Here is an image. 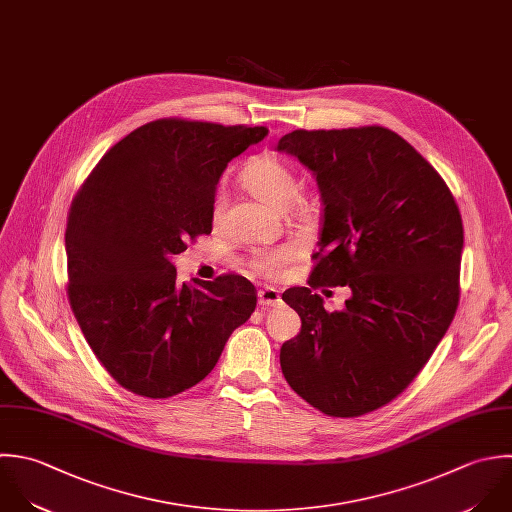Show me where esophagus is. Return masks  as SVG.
Listing matches in <instances>:
<instances>
[{
  "instance_id": "34e87169",
  "label": "esophagus",
  "mask_w": 512,
  "mask_h": 512,
  "mask_svg": "<svg viewBox=\"0 0 512 512\" xmlns=\"http://www.w3.org/2000/svg\"><path fill=\"white\" fill-rule=\"evenodd\" d=\"M257 299H259V305H261V307H275V305L281 303V295H279V291L273 289V287L261 289V291L257 293Z\"/></svg>"
}]
</instances>
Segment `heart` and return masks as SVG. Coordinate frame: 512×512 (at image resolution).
I'll list each match as a JSON object with an SVG mask.
<instances>
[{
	"label": "heart",
	"instance_id": "b5f03b06",
	"mask_svg": "<svg viewBox=\"0 0 512 512\" xmlns=\"http://www.w3.org/2000/svg\"><path fill=\"white\" fill-rule=\"evenodd\" d=\"M241 183L261 201L275 209H287L299 195V179L295 171L281 159L273 155H257L247 161L241 171ZM225 207V195L219 189L213 199L211 217L215 223L221 221ZM297 257L293 245H281L271 251L257 253L253 257V269L265 277H277L287 263Z\"/></svg>",
	"mask_w": 512,
	"mask_h": 512
}]
</instances>
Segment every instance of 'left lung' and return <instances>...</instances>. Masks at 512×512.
<instances>
[{
  "mask_svg": "<svg viewBox=\"0 0 512 512\" xmlns=\"http://www.w3.org/2000/svg\"><path fill=\"white\" fill-rule=\"evenodd\" d=\"M277 151L315 175L325 205L309 285L352 289L333 314L309 287L283 293L301 333L283 343L281 369L321 413L361 417L401 395L445 337L463 219L443 177L391 129H297Z\"/></svg>",
  "mask_w": 512,
  "mask_h": 512,
  "instance_id": "obj_1",
  "label": "left lung"
}]
</instances>
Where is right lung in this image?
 I'll return each mask as SVG.
<instances>
[{"label": "right lung", "mask_w": 512, "mask_h": 512, "mask_svg": "<svg viewBox=\"0 0 512 512\" xmlns=\"http://www.w3.org/2000/svg\"><path fill=\"white\" fill-rule=\"evenodd\" d=\"M267 133L157 119L115 143L77 191L65 229L67 295L95 357L127 391L167 399L191 389L255 311L245 277L177 283L173 257L211 233L219 177Z\"/></svg>", "instance_id": "1"}]
</instances>
